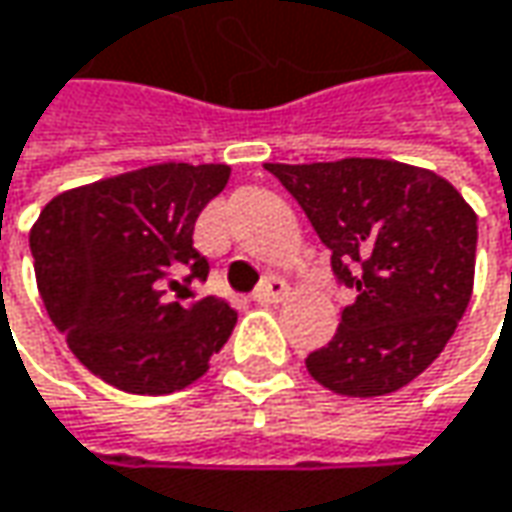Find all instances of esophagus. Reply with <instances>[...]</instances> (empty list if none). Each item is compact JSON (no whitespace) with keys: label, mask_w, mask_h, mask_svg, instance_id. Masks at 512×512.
I'll use <instances>...</instances> for the list:
<instances>
[{"label":"esophagus","mask_w":512,"mask_h":512,"mask_svg":"<svg viewBox=\"0 0 512 512\" xmlns=\"http://www.w3.org/2000/svg\"><path fill=\"white\" fill-rule=\"evenodd\" d=\"M286 295H289V284H286L281 275H269V278L255 289L257 304H278V301H284Z\"/></svg>","instance_id":"esophagus-1"}]
</instances>
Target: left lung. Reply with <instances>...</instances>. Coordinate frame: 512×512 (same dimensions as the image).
I'll use <instances>...</instances> for the list:
<instances>
[{
	"label": "left lung",
	"mask_w": 512,
	"mask_h": 512,
	"mask_svg": "<svg viewBox=\"0 0 512 512\" xmlns=\"http://www.w3.org/2000/svg\"><path fill=\"white\" fill-rule=\"evenodd\" d=\"M269 173L298 199L356 289L307 371L333 394L382 397L423 374L452 339L475 284L478 214L452 182L394 159L278 165Z\"/></svg>",
	"instance_id": "1"
}]
</instances>
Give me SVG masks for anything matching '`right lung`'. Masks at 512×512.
Listing matches in <instances>:
<instances>
[{"instance_id":"add662e5","label":"right lung","mask_w":512,"mask_h":512,"mask_svg":"<svg viewBox=\"0 0 512 512\" xmlns=\"http://www.w3.org/2000/svg\"><path fill=\"white\" fill-rule=\"evenodd\" d=\"M228 176V165L138 167L57 194L31 226L48 318L109 385L150 397L182 391L228 342L237 324L228 301H176L188 292L182 272L208 275L194 226Z\"/></svg>"}]
</instances>
